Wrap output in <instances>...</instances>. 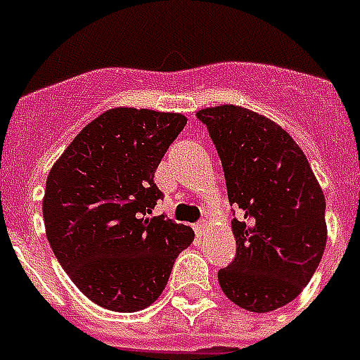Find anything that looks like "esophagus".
<instances>
[{
    "label": "esophagus",
    "instance_id": "obj_1",
    "mask_svg": "<svg viewBox=\"0 0 360 360\" xmlns=\"http://www.w3.org/2000/svg\"><path fill=\"white\" fill-rule=\"evenodd\" d=\"M194 231H196V236L200 237L203 233V231H205V222H203V220H200V222H196V224H194Z\"/></svg>",
    "mask_w": 360,
    "mask_h": 360
}]
</instances>
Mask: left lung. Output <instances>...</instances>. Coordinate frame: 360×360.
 Masks as SVG:
<instances>
[{"label": "left lung", "mask_w": 360, "mask_h": 360, "mask_svg": "<svg viewBox=\"0 0 360 360\" xmlns=\"http://www.w3.org/2000/svg\"><path fill=\"white\" fill-rule=\"evenodd\" d=\"M222 169L237 254L219 271L237 307L271 312L291 302L316 273L325 243V196L304 153L282 127L250 110L224 104L200 110Z\"/></svg>", "instance_id": "8db88e82"}]
</instances>
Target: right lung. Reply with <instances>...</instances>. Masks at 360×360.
<instances>
[{"mask_svg": "<svg viewBox=\"0 0 360 360\" xmlns=\"http://www.w3.org/2000/svg\"><path fill=\"white\" fill-rule=\"evenodd\" d=\"M185 124L181 114L108 110L82 129L48 174V243L98 307L138 312L153 304L175 257L194 240L188 226L149 217L164 196L155 169Z\"/></svg>", "mask_w": 360, "mask_h": 360, "instance_id": "1", "label": "right lung"}]
</instances>
